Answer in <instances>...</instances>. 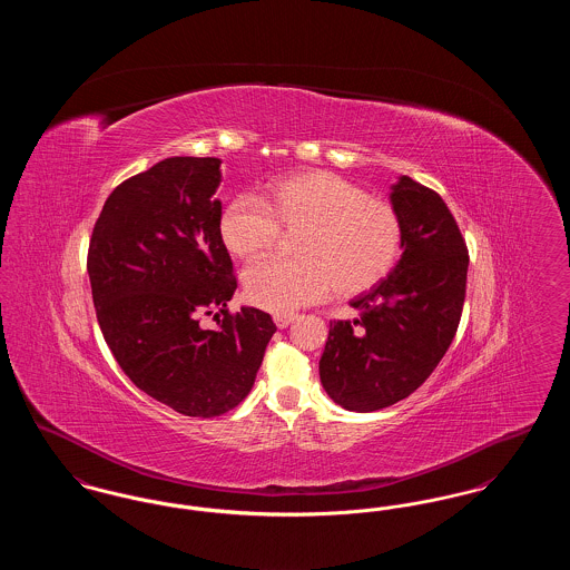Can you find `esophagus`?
<instances>
[{
  "mask_svg": "<svg viewBox=\"0 0 570 570\" xmlns=\"http://www.w3.org/2000/svg\"><path fill=\"white\" fill-rule=\"evenodd\" d=\"M295 318H297V314H275V316H273L275 325L279 326V328H286Z\"/></svg>",
  "mask_w": 570,
  "mask_h": 570,
  "instance_id": "esophagus-1",
  "label": "esophagus"
}]
</instances>
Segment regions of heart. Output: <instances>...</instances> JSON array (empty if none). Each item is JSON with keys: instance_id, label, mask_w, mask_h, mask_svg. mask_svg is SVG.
<instances>
[{"instance_id": "obj_1", "label": "heart", "mask_w": 570, "mask_h": 570, "mask_svg": "<svg viewBox=\"0 0 570 570\" xmlns=\"http://www.w3.org/2000/svg\"><path fill=\"white\" fill-rule=\"evenodd\" d=\"M219 239L244 261H254L297 235L295 261L269 258L244 275L247 298L275 314L293 312L337 291L356 297L393 272L402 249L397 209L331 170L282 177L267 196L239 194L219 216Z\"/></svg>"}]
</instances>
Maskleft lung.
Listing matches in <instances>:
<instances>
[{"instance_id":"obj_1","label":"left lung","mask_w":570,"mask_h":570,"mask_svg":"<svg viewBox=\"0 0 570 570\" xmlns=\"http://www.w3.org/2000/svg\"><path fill=\"white\" fill-rule=\"evenodd\" d=\"M402 219V258L379 286L351 301L354 321H333L321 382L346 410L406 400L449 351L463 309L468 247L442 196L402 177L391 191Z\"/></svg>"}]
</instances>
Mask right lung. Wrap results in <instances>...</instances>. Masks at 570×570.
I'll return each mask as SVG.
<instances>
[{
    "mask_svg": "<svg viewBox=\"0 0 570 570\" xmlns=\"http://www.w3.org/2000/svg\"><path fill=\"white\" fill-rule=\"evenodd\" d=\"M219 164L166 158L121 181L87 252L98 325L124 374L203 419L244 402L277 328L263 309L226 307L237 277L217 228ZM216 308L217 328L203 330L199 318Z\"/></svg>",
    "mask_w": 570,
    "mask_h": 570,
    "instance_id": "add662e5",
    "label": "right lung"
}]
</instances>
